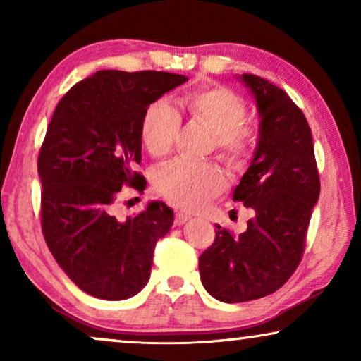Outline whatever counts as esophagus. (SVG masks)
<instances>
[{"mask_svg":"<svg viewBox=\"0 0 361 361\" xmlns=\"http://www.w3.org/2000/svg\"><path fill=\"white\" fill-rule=\"evenodd\" d=\"M190 220V216H187V215H184V214H176V219H174V225H177V226H180V225H184V224H187V221Z\"/></svg>","mask_w":361,"mask_h":361,"instance_id":"34e87169","label":"esophagus"}]
</instances>
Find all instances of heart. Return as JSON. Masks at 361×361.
Here are the masks:
<instances>
[{"instance_id": "obj_1", "label": "heart", "mask_w": 361, "mask_h": 361, "mask_svg": "<svg viewBox=\"0 0 361 361\" xmlns=\"http://www.w3.org/2000/svg\"><path fill=\"white\" fill-rule=\"evenodd\" d=\"M182 106L195 120L215 131V147L231 166H241L253 146V131L245 123L246 103L224 87H202L182 98ZM180 115L167 100L147 108L141 123V140L149 154L166 156L180 130ZM154 187L167 202L182 210H200L219 197L226 179L219 167L209 162L177 159L157 171Z\"/></svg>"}]
</instances>
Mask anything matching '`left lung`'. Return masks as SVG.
Here are the masks:
<instances>
[{
    "label": "left lung",
    "mask_w": 361,
    "mask_h": 361,
    "mask_svg": "<svg viewBox=\"0 0 361 361\" xmlns=\"http://www.w3.org/2000/svg\"><path fill=\"white\" fill-rule=\"evenodd\" d=\"M259 115V135L233 200L255 212L238 236L216 225L215 241L199 258L200 279L212 298L246 302L278 290L298 268L320 194L312 133L283 88L264 78L236 77Z\"/></svg>",
    "instance_id": "8db88e82"
}]
</instances>
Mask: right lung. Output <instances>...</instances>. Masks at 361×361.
Returning a JSON list of instances; mask_svg holds the SVG:
<instances>
[{"label":"right lung","instance_id":"1","mask_svg":"<svg viewBox=\"0 0 361 361\" xmlns=\"http://www.w3.org/2000/svg\"><path fill=\"white\" fill-rule=\"evenodd\" d=\"M187 80L169 72L98 71L56 106L37 159L42 233L63 273L93 298H133L149 281L152 253L174 212L151 200L141 214L120 220L113 202L125 185L145 190L135 171L142 118Z\"/></svg>","mask_w":361,"mask_h":361}]
</instances>
